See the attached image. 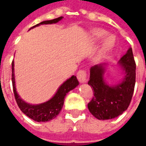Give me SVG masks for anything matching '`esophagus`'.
<instances>
[{"mask_svg": "<svg viewBox=\"0 0 146 146\" xmlns=\"http://www.w3.org/2000/svg\"><path fill=\"white\" fill-rule=\"evenodd\" d=\"M76 77L80 83H86L88 80V74L84 70H81L78 71L76 74Z\"/></svg>", "mask_w": 146, "mask_h": 146, "instance_id": "34e87169", "label": "esophagus"}]
</instances>
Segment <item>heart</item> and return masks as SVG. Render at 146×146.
I'll use <instances>...</instances> for the list:
<instances>
[{
  "mask_svg": "<svg viewBox=\"0 0 146 146\" xmlns=\"http://www.w3.org/2000/svg\"><path fill=\"white\" fill-rule=\"evenodd\" d=\"M92 37L95 40V41H98L102 38H104L105 36L107 35V31H106L103 29L97 28L95 30H92ZM116 44V39L113 35H109L105 38L103 44H102V51H110V49L114 47V45Z\"/></svg>",
  "mask_w": 146,
  "mask_h": 146,
  "instance_id": "heart-1",
  "label": "heart"
}]
</instances>
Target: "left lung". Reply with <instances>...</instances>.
Here are the masks:
<instances>
[{"mask_svg": "<svg viewBox=\"0 0 146 146\" xmlns=\"http://www.w3.org/2000/svg\"><path fill=\"white\" fill-rule=\"evenodd\" d=\"M124 72L121 82L110 86L105 82L106 64L95 65L90 70L89 85L94 90V97L88 104V107L95 118L110 119L121 115L131 101L136 77V64L130 48L119 62Z\"/></svg>", "mask_w": 146, "mask_h": 146, "instance_id": "1", "label": "left lung"}]
</instances>
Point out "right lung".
Segmentation results:
<instances>
[{"label":"right lung","mask_w":146,"mask_h":146,"mask_svg":"<svg viewBox=\"0 0 146 146\" xmlns=\"http://www.w3.org/2000/svg\"><path fill=\"white\" fill-rule=\"evenodd\" d=\"M62 19V16L56 18L52 20H47L41 22L40 23L36 24V26L31 27L30 29L34 27H38L43 24H52L56 23L58 21ZM11 81L13 86V92H14L15 101L17 102L18 106L19 107L21 111L26 114L35 121L37 122H47L50 121L52 119L55 118L58 113H60L61 110L62 109L64 104V98L65 96L69 92L73 90L79 84V82L75 76H72L70 79L66 80L65 82L59 87L57 92L52 98L46 102L38 105H31L24 102L18 95L15 88V73H14V62L11 63Z\"/></svg>","instance_id":"right-lung-1"}]
</instances>
